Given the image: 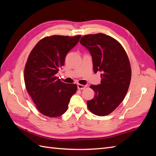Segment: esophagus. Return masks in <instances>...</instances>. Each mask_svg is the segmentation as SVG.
<instances>
[{"label":"esophagus","mask_w":156,"mask_h":156,"mask_svg":"<svg viewBox=\"0 0 156 156\" xmlns=\"http://www.w3.org/2000/svg\"><path fill=\"white\" fill-rule=\"evenodd\" d=\"M77 87H78V89H79V90H83V89L86 88V87H87V86L80 84V83H78V84L77 85Z\"/></svg>","instance_id":"esophagus-1"}]
</instances>
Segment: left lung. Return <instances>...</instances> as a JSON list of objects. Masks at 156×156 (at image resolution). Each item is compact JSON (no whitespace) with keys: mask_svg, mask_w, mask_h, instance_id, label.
<instances>
[{"mask_svg":"<svg viewBox=\"0 0 156 156\" xmlns=\"http://www.w3.org/2000/svg\"><path fill=\"white\" fill-rule=\"evenodd\" d=\"M92 57L94 71L101 81L91 85L94 98L87 101L89 110L99 116L110 114L125 98L131 80V68L125 49L117 40L103 34L86 35L80 41Z\"/></svg>","mask_w":156,"mask_h":156,"instance_id":"left-lung-1","label":"left lung"}]
</instances>
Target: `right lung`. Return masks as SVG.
<instances>
[{"instance_id":"right-lung-1","label":"right lung","mask_w":156,"mask_h":156,"mask_svg":"<svg viewBox=\"0 0 156 156\" xmlns=\"http://www.w3.org/2000/svg\"><path fill=\"white\" fill-rule=\"evenodd\" d=\"M81 35H53L42 39L30 53L24 69L26 90L39 112L49 117L65 113L77 90L74 83L62 82L56 74Z\"/></svg>"}]
</instances>
